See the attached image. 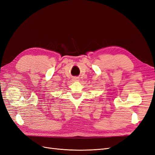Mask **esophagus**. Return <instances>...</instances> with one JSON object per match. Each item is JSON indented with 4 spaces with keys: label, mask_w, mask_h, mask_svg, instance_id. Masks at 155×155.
I'll list each match as a JSON object with an SVG mask.
<instances>
[{
    "label": "esophagus",
    "mask_w": 155,
    "mask_h": 155,
    "mask_svg": "<svg viewBox=\"0 0 155 155\" xmlns=\"http://www.w3.org/2000/svg\"><path fill=\"white\" fill-rule=\"evenodd\" d=\"M72 80L74 81H79V78L78 77H74L73 79H72Z\"/></svg>",
    "instance_id": "obj_1"
}]
</instances>
